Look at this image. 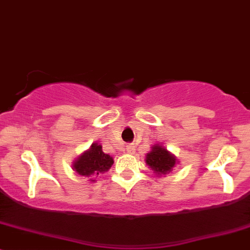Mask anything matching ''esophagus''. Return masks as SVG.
Returning <instances> with one entry per match:
<instances>
[{
  "label": "esophagus",
  "mask_w": 250,
  "mask_h": 250,
  "mask_svg": "<svg viewBox=\"0 0 250 250\" xmlns=\"http://www.w3.org/2000/svg\"><path fill=\"white\" fill-rule=\"evenodd\" d=\"M125 150H126V153H128V154H133L135 153V146H132V144H127V146H125Z\"/></svg>",
  "instance_id": "obj_1"
}]
</instances>
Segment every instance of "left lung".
Masks as SVG:
<instances>
[{"instance_id":"8db88e82","label":"left lung","mask_w":250,"mask_h":250,"mask_svg":"<svg viewBox=\"0 0 250 250\" xmlns=\"http://www.w3.org/2000/svg\"><path fill=\"white\" fill-rule=\"evenodd\" d=\"M176 163V156L159 144L151 146V150L146 155V164L159 176L169 173Z\"/></svg>"}]
</instances>
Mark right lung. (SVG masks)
<instances>
[{
    "label": "right lung",
    "mask_w": 250,
    "mask_h": 250,
    "mask_svg": "<svg viewBox=\"0 0 250 250\" xmlns=\"http://www.w3.org/2000/svg\"><path fill=\"white\" fill-rule=\"evenodd\" d=\"M113 158L102 151V146L92 143L90 149L84 151L77 160H74L72 168L78 174L84 177H90L107 172L112 167Z\"/></svg>",
    "instance_id": "add662e5"
}]
</instances>
